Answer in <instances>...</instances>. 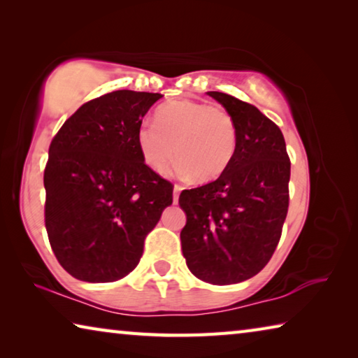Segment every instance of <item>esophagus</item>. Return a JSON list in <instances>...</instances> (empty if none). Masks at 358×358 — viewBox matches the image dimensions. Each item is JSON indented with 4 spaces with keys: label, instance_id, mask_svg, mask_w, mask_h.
Listing matches in <instances>:
<instances>
[{
    "label": "esophagus",
    "instance_id": "34e87169",
    "mask_svg": "<svg viewBox=\"0 0 358 358\" xmlns=\"http://www.w3.org/2000/svg\"><path fill=\"white\" fill-rule=\"evenodd\" d=\"M181 189H183V187L178 186V185H175V186H173V203H177V202H178V196H180Z\"/></svg>",
    "mask_w": 358,
    "mask_h": 358
}]
</instances>
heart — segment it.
I'll return each instance as SVG.
<instances>
[{"label":"heart","instance_id":"heart-1","mask_svg":"<svg viewBox=\"0 0 358 358\" xmlns=\"http://www.w3.org/2000/svg\"><path fill=\"white\" fill-rule=\"evenodd\" d=\"M153 121L138 128L137 145L145 164L155 172H164L173 155L180 177L207 183L227 171L237 148V128L224 108L172 101L157 108Z\"/></svg>","mask_w":358,"mask_h":358}]
</instances>
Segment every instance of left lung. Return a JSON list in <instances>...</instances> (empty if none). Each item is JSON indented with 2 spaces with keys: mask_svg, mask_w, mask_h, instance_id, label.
I'll list each match as a JSON object with an SVG mask.
<instances>
[{
  "mask_svg": "<svg viewBox=\"0 0 358 358\" xmlns=\"http://www.w3.org/2000/svg\"><path fill=\"white\" fill-rule=\"evenodd\" d=\"M234 118L237 148L220 178L180 194L187 268L226 286L257 275L273 256L289 207L290 161L282 132L248 102L208 92Z\"/></svg>",
  "mask_w": 358,
  "mask_h": 358,
  "instance_id": "left-lung-1",
  "label": "left lung"
}]
</instances>
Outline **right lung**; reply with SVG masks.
<instances>
[{
    "label": "right lung",
    "instance_id": "1",
    "mask_svg": "<svg viewBox=\"0 0 358 358\" xmlns=\"http://www.w3.org/2000/svg\"><path fill=\"white\" fill-rule=\"evenodd\" d=\"M159 93L118 90L83 104L53 137L44 172L45 229L77 280L129 275L173 186L145 164L137 131Z\"/></svg>",
    "mask_w": 358,
    "mask_h": 358
}]
</instances>
